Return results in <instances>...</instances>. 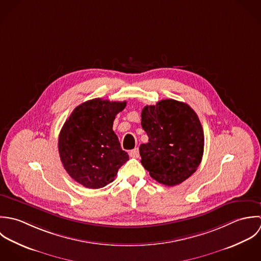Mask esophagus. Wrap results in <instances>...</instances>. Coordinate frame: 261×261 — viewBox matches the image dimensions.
<instances>
[{
    "label": "esophagus",
    "mask_w": 261,
    "mask_h": 261,
    "mask_svg": "<svg viewBox=\"0 0 261 261\" xmlns=\"http://www.w3.org/2000/svg\"><path fill=\"white\" fill-rule=\"evenodd\" d=\"M129 155L131 157H134V158H137L139 157V149L138 148H134L132 150H130L129 152Z\"/></svg>",
    "instance_id": "34e87169"
}]
</instances>
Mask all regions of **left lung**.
<instances>
[{"mask_svg": "<svg viewBox=\"0 0 261 261\" xmlns=\"http://www.w3.org/2000/svg\"><path fill=\"white\" fill-rule=\"evenodd\" d=\"M141 125L148 142L141 144V163L158 182L181 184L198 168L204 153V131L196 112L172 99L145 106Z\"/></svg>", "mask_w": 261, "mask_h": 261, "instance_id": "1", "label": "left lung"}]
</instances>
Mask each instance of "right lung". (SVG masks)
<instances>
[{
  "label": "right lung",
  "instance_id": "1",
  "mask_svg": "<svg viewBox=\"0 0 261 261\" xmlns=\"http://www.w3.org/2000/svg\"><path fill=\"white\" fill-rule=\"evenodd\" d=\"M124 102L100 98L77 106L65 121L58 137V151L64 169L88 189L104 188L129 159L113 131L116 115Z\"/></svg>",
  "mask_w": 261,
  "mask_h": 261
}]
</instances>
